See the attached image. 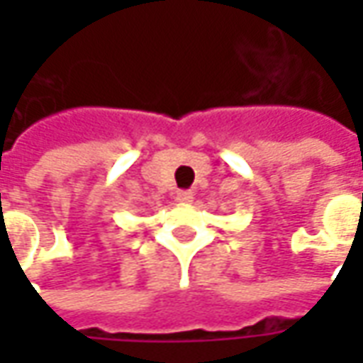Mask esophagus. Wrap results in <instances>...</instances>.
Here are the masks:
<instances>
[{"label": "esophagus", "instance_id": "esophagus-1", "mask_svg": "<svg viewBox=\"0 0 363 363\" xmlns=\"http://www.w3.org/2000/svg\"><path fill=\"white\" fill-rule=\"evenodd\" d=\"M192 198H194V194H192L190 190H179V192H177V200L182 202V204H189V202H192Z\"/></svg>", "mask_w": 363, "mask_h": 363}]
</instances>
